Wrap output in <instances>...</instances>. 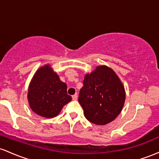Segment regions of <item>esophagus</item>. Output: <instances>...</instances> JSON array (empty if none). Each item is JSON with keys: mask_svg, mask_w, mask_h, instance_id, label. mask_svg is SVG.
I'll return each mask as SVG.
<instances>
[{"mask_svg": "<svg viewBox=\"0 0 159 159\" xmlns=\"http://www.w3.org/2000/svg\"><path fill=\"white\" fill-rule=\"evenodd\" d=\"M72 99H73V100H76L78 98V94L77 93L74 94L73 96H72Z\"/></svg>", "mask_w": 159, "mask_h": 159, "instance_id": "obj_1", "label": "esophagus"}]
</instances>
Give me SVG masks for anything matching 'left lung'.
Masks as SVG:
<instances>
[{
	"label": "left lung",
	"instance_id": "8db88e82",
	"mask_svg": "<svg viewBox=\"0 0 159 159\" xmlns=\"http://www.w3.org/2000/svg\"><path fill=\"white\" fill-rule=\"evenodd\" d=\"M80 90L78 102L88 121L105 125L113 121L123 109L125 89L112 69L105 66H98L85 75Z\"/></svg>",
	"mask_w": 159,
	"mask_h": 159
}]
</instances>
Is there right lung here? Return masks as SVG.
Here are the masks:
<instances>
[{"label": "right lung", "instance_id": "obj_1", "mask_svg": "<svg viewBox=\"0 0 159 159\" xmlns=\"http://www.w3.org/2000/svg\"><path fill=\"white\" fill-rule=\"evenodd\" d=\"M29 104L34 113L45 118L59 114L62 107L72 100L67 86L60 80L49 65L38 69L28 89Z\"/></svg>", "mask_w": 159, "mask_h": 159}]
</instances>
